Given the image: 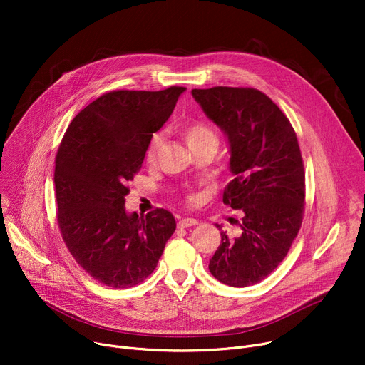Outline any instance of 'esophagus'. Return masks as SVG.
I'll return each instance as SVG.
<instances>
[{
    "mask_svg": "<svg viewBox=\"0 0 365 365\" xmlns=\"http://www.w3.org/2000/svg\"><path fill=\"white\" fill-rule=\"evenodd\" d=\"M178 225H179V227H189V226L198 225V220L195 217H185V219L179 220Z\"/></svg>",
    "mask_w": 365,
    "mask_h": 365,
    "instance_id": "34e87169",
    "label": "esophagus"
}]
</instances>
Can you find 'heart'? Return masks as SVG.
<instances>
[{
    "mask_svg": "<svg viewBox=\"0 0 365 365\" xmlns=\"http://www.w3.org/2000/svg\"><path fill=\"white\" fill-rule=\"evenodd\" d=\"M185 136H186V142L187 145H197V143H202V142H217L216 133L212 128V125L207 124L205 121H192L190 123L186 130H185ZM161 143V134L157 133L153 134L149 140V145L146 148V158L152 160L155 157L157 149Z\"/></svg>",
    "mask_w": 365,
    "mask_h": 365,
    "instance_id": "heart-1",
    "label": "heart"
}]
</instances>
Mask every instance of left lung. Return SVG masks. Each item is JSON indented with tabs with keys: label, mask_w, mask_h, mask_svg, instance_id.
Segmentation results:
<instances>
[{
	"label": "left lung",
	"mask_w": 365,
	"mask_h": 365,
	"mask_svg": "<svg viewBox=\"0 0 365 365\" xmlns=\"http://www.w3.org/2000/svg\"><path fill=\"white\" fill-rule=\"evenodd\" d=\"M192 96L226 134L234 179L223 202L244 213L238 237L216 223L222 242L208 269L226 285H255L277 269L302 226L304 170L297 136L282 110L256 88H194Z\"/></svg>",
	"instance_id": "8db88e82"
}]
</instances>
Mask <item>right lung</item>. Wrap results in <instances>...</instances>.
Returning <instances> with one entry per match:
<instances>
[{
	"instance_id": "right-lung-1",
	"label": "right lung",
	"mask_w": 365,
	"mask_h": 365,
	"mask_svg": "<svg viewBox=\"0 0 365 365\" xmlns=\"http://www.w3.org/2000/svg\"><path fill=\"white\" fill-rule=\"evenodd\" d=\"M185 90L105 93L72 120L57 150L54 185L62 238L75 262L112 289L146 279L176 229L167 210L142 217L128 215L124 202L152 133L170 118Z\"/></svg>"
}]
</instances>
